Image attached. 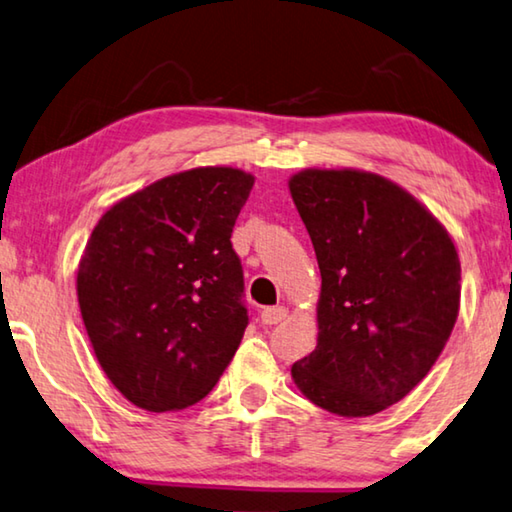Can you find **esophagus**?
<instances>
[{"label":"esophagus","mask_w":512,"mask_h":512,"mask_svg":"<svg viewBox=\"0 0 512 512\" xmlns=\"http://www.w3.org/2000/svg\"><path fill=\"white\" fill-rule=\"evenodd\" d=\"M287 316V307L285 305H275V307H264L262 310V323L264 326H275Z\"/></svg>","instance_id":"34e87169"}]
</instances>
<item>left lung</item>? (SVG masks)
<instances>
[{
	"instance_id": "obj_1",
	"label": "left lung",
	"mask_w": 512,
	"mask_h": 512,
	"mask_svg": "<svg viewBox=\"0 0 512 512\" xmlns=\"http://www.w3.org/2000/svg\"><path fill=\"white\" fill-rule=\"evenodd\" d=\"M289 191L321 269L319 339L291 376L323 410L376 415L424 380L451 335L456 246L433 214L380 175L305 170Z\"/></svg>"
}]
</instances>
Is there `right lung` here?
<instances>
[{
  "instance_id": "obj_1",
  "label": "right lung",
  "mask_w": 512,
  "mask_h": 512,
  "mask_svg": "<svg viewBox=\"0 0 512 512\" xmlns=\"http://www.w3.org/2000/svg\"><path fill=\"white\" fill-rule=\"evenodd\" d=\"M237 168L145 186L95 225L77 273L97 362L125 399L182 410L212 392L248 326L232 227L253 189Z\"/></svg>"
}]
</instances>
